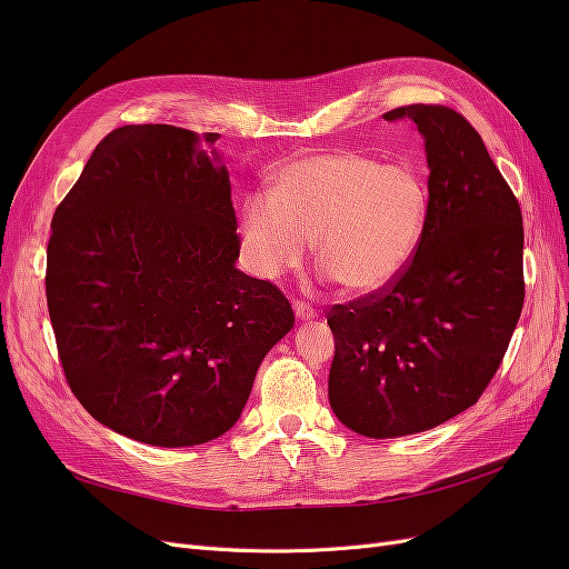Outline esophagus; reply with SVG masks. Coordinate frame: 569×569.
<instances>
[{
  "label": "esophagus",
  "mask_w": 569,
  "mask_h": 569,
  "mask_svg": "<svg viewBox=\"0 0 569 569\" xmlns=\"http://www.w3.org/2000/svg\"><path fill=\"white\" fill-rule=\"evenodd\" d=\"M295 313H297V318L301 320V322H306V320H313L316 318V311L308 303H303V301H295Z\"/></svg>",
  "instance_id": "obj_1"
}]
</instances>
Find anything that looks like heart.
<instances>
[{"instance_id": "b5f03b06", "label": "heart", "mask_w": 569, "mask_h": 569, "mask_svg": "<svg viewBox=\"0 0 569 569\" xmlns=\"http://www.w3.org/2000/svg\"><path fill=\"white\" fill-rule=\"evenodd\" d=\"M429 194L416 170L360 151L297 153L272 170L270 192L244 197L239 234L258 278L316 263L349 295H370L399 274L425 232Z\"/></svg>"}]
</instances>
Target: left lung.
<instances>
[{
    "label": "left lung",
    "mask_w": 569,
    "mask_h": 569,
    "mask_svg": "<svg viewBox=\"0 0 569 569\" xmlns=\"http://www.w3.org/2000/svg\"><path fill=\"white\" fill-rule=\"evenodd\" d=\"M399 118L425 137L420 244L387 287L327 313L330 406L372 439L418 435L475 406L525 303L522 211L479 132L439 104L385 113Z\"/></svg>",
    "instance_id": "1"
}]
</instances>
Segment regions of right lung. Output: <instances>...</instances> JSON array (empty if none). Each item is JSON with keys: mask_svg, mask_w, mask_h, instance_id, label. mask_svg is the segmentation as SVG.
Masks as SVG:
<instances>
[{"mask_svg": "<svg viewBox=\"0 0 569 569\" xmlns=\"http://www.w3.org/2000/svg\"><path fill=\"white\" fill-rule=\"evenodd\" d=\"M237 258L228 168L199 134L123 126L97 144L51 218L44 278L66 382L97 422L178 449L239 420L295 313Z\"/></svg>", "mask_w": 569, "mask_h": 569, "instance_id": "1", "label": "right lung"}]
</instances>
